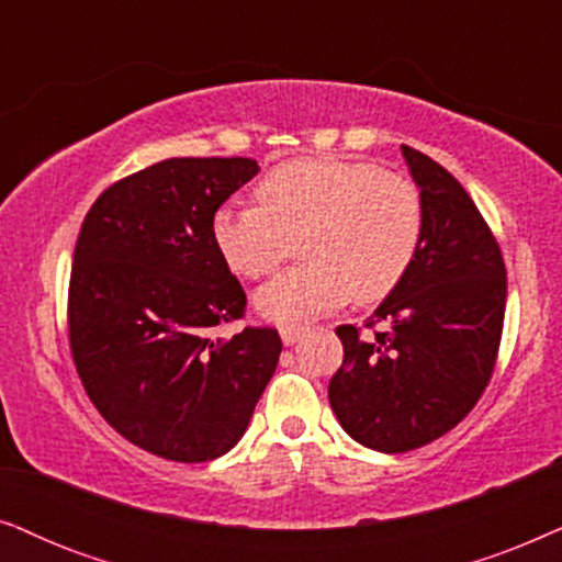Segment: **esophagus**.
<instances>
[{"label": "esophagus", "mask_w": 562, "mask_h": 562, "mask_svg": "<svg viewBox=\"0 0 562 562\" xmlns=\"http://www.w3.org/2000/svg\"><path fill=\"white\" fill-rule=\"evenodd\" d=\"M305 334L303 326H282L280 328V336H282V344H288V347H293V344L301 339Z\"/></svg>", "instance_id": "obj_1"}]
</instances>
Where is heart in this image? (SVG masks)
<instances>
[{
	"mask_svg": "<svg viewBox=\"0 0 562 562\" xmlns=\"http://www.w3.org/2000/svg\"><path fill=\"white\" fill-rule=\"evenodd\" d=\"M259 205H221L211 236L231 272L261 280L293 254L303 265L257 293V311L277 324L328 313L351 297L378 303L414 265L424 236V200L398 171L372 161L311 156L269 169Z\"/></svg>",
	"mask_w": 562,
	"mask_h": 562,
	"instance_id": "heart-1",
	"label": "heart"
}]
</instances>
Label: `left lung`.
I'll return each instance as SVG.
<instances>
[{
    "label": "left lung",
    "mask_w": 562,
    "mask_h": 562,
    "mask_svg": "<svg viewBox=\"0 0 562 562\" xmlns=\"http://www.w3.org/2000/svg\"><path fill=\"white\" fill-rule=\"evenodd\" d=\"M403 148L424 200L414 265L368 321L339 326L344 362L328 401L344 431L378 452H408L454 429L481 398L504 331L506 267L458 179Z\"/></svg>",
    "instance_id": "obj_1"
}]
</instances>
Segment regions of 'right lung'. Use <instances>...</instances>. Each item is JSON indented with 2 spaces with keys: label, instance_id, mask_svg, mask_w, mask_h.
Listing matches in <instances>:
<instances>
[{
  "label": "right lung",
  "instance_id": "add662e5",
  "mask_svg": "<svg viewBox=\"0 0 562 562\" xmlns=\"http://www.w3.org/2000/svg\"><path fill=\"white\" fill-rule=\"evenodd\" d=\"M254 159H167L108 187L81 223L69 344L81 385L117 434L175 462H205L244 437L282 339L215 328L246 311L211 218Z\"/></svg>",
  "mask_w": 562,
  "mask_h": 562
}]
</instances>
